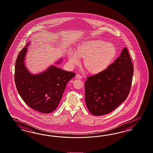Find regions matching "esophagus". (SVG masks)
<instances>
[{
  "label": "esophagus",
  "mask_w": 153,
  "mask_h": 153,
  "mask_svg": "<svg viewBox=\"0 0 153 153\" xmlns=\"http://www.w3.org/2000/svg\"><path fill=\"white\" fill-rule=\"evenodd\" d=\"M76 78H78V79H82V75H80V74H76Z\"/></svg>",
  "instance_id": "esophagus-1"
}]
</instances>
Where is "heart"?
Segmentation results:
<instances>
[{
  "label": "heart",
  "instance_id": "b5f03b06",
  "mask_svg": "<svg viewBox=\"0 0 153 153\" xmlns=\"http://www.w3.org/2000/svg\"><path fill=\"white\" fill-rule=\"evenodd\" d=\"M116 55L114 46L102 40H92L83 42L76 51L68 53L70 63L74 65L79 63L80 57L85 58L84 65L92 73H99L107 68Z\"/></svg>",
  "mask_w": 153,
  "mask_h": 153
}]
</instances>
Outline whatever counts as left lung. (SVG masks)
Wrapping results in <instances>:
<instances>
[{
  "label": "left lung",
  "mask_w": 153,
  "mask_h": 153,
  "mask_svg": "<svg viewBox=\"0 0 153 153\" xmlns=\"http://www.w3.org/2000/svg\"><path fill=\"white\" fill-rule=\"evenodd\" d=\"M133 70L130 55L124 48L107 68L87 78L85 102L91 114H106L124 102L130 92Z\"/></svg>",
  "instance_id": "left-lung-1"
}]
</instances>
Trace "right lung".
<instances>
[{"instance_id":"add662e5","label":"right lung","mask_w":153,"mask_h":153,"mask_svg":"<svg viewBox=\"0 0 153 153\" xmlns=\"http://www.w3.org/2000/svg\"><path fill=\"white\" fill-rule=\"evenodd\" d=\"M27 43L19 53L15 63V82L19 95L29 107L43 113H51L57 108L68 81L74 73L51 65L38 74L29 71L24 63ZM62 59L57 61L61 62Z\"/></svg>"}]
</instances>
